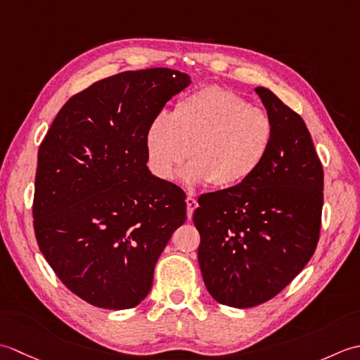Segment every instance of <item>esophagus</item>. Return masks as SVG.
Returning a JSON list of instances; mask_svg holds the SVG:
<instances>
[{
    "label": "esophagus",
    "mask_w": 360,
    "mask_h": 360,
    "mask_svg": "<svg viewBox=\"0 0 360 360\" xmlns=\"http://www.w3.org/2000/svg\"><path fill=\"white\" fill-rule=\"evenodd\" d=\"M186 208H188V217H193V212L197 208V199L194 195H188L186 197Z\"/></svg>",
    "instance_id": "1"
}]
</instances>
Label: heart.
Wrapping results in <instances>:
<instances>
[{"mask_svg": "<svg viewBox=\"0 0 360 360\" xmlns=\"http://www.w3.org/2000/svg\"><path fill=\"white\" fill-rule=\"evenodd\" d=\"M275 124L267 110L239 94L208 85L158 115L146 130V157L152 174L169 181L183 161L188 183L216 189L236 188L258 172L272 148Z\"/></svg>", "mask_w": 360, "mask_h": 360, "instance_id": "1", "label": "heart"}]
</instances>
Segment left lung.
<instances>
[{
  "mask_svg": "<svg viewBox=\"0 0 360 360\" xmlns=\"http://www.w3.org/2000/svg\"><path fill=\"white\" fill-rule=\"evenodd\" d=\"M256 93L275 124L272 148L250 180L202 194L193 216L205 285L240 309L269 302L302 272L323 208V166L303 118L267 88Z\"/></svg>",
  "mask_w": 360,
  "mask_h": 360,
  "instance_id": "left-lung-1",
  "label": "left lung"
}]
</instances>
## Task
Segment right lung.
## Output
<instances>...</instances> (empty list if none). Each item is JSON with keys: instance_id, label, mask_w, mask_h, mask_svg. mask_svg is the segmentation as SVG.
I'll return each instance as SVG.
<instances>
[{"instance_id": "1", "label": "right lung", "mask_w": 360, "mask_h": 360, "mask_svg": "<svg viewBox=\"0 0 360 360\" xmlns=\"http://www.w3.org/2000/svg\"><path fill=\"white\" fill-rule=\"evenodd\" d=\"M191 84L169 68L124 71L71 96L39 148L37 244L67 288L93 306L130 309L186 221V194L148 169L144 136Z\"/></svg>"}]
</instances>
